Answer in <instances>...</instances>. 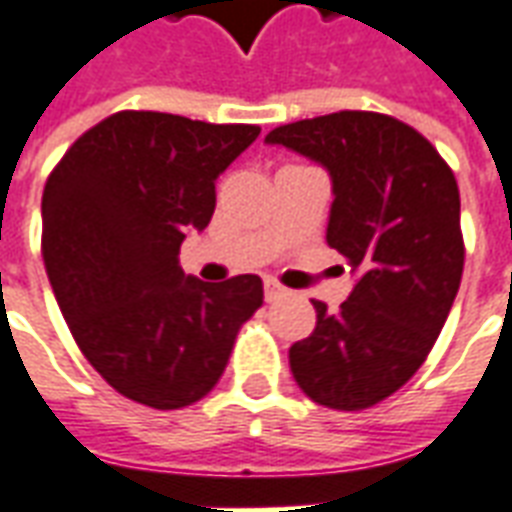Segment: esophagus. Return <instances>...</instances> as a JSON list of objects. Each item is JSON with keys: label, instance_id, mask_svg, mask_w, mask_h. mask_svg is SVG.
<instances>
[{"label": "esophagus", "instance_id": "34e87169", "mask_svg": "<svg viewBox=\"0 0 512 512\" xmlns=\"http://www.w3.org/2000/svg\"><path fill=\"white\" fill-rule=\"evenodd\" d=\"M263 288H266V301H277L279 296H285V293H288V290L279 285L277 279H266V282H263Z\"/></svg>", "mask_w": 512, "mask_h": 512}]
</instances>
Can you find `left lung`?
Returning a JSON list of instances; mask_svg holds the SVG:
<instances>
[{"instance_id": "left-lung-1", "label": "left lung", "mask_w": 512, "mask_h": 512, "mask_svg": "<svg viewBox=\"0 0 512 512\" xmlns=\"http://www.w3.org/2000/svg\"><path fill=\"white\" fill-rule=\"evenodd\" d=\"M266 142L329 169L326 241L359 277L337 312L312 299L318 321L290 348L293 378L318 406H376L428 359L461 285L455 175L417 128L378 112L299 120Z\"/></svg>"}]
</instances>
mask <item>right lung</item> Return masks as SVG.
<instances>
[{"instance_id": "right-lung-1", "label": "right lung", "mask_w": 512, "mask_h": 512, "mask_svg": "<svg viewBox=\"0 0 512 512\" xmlns=\"http://www.w3.org/2000/svg\"><path fill=\"white\" fill-rule=\"evenodd\" d=\"M260 134L167 112H115L84 131L43 189V263L65 323L106 384L142 406L197 403L263 304L255 274L202 282L178 263L205 230L216 178Z\"/></svg>"}]
</instances>
